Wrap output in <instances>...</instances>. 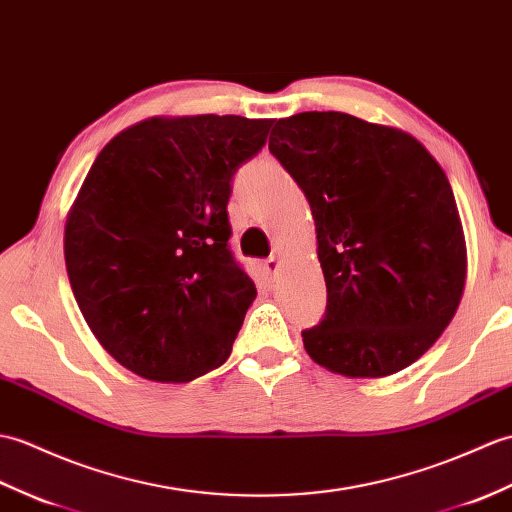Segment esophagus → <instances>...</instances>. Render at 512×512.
Listing matches in <instances>:
<instances>
[{
  "label": "esophagus",
  "instance_id": "34e87169",
  "mask_svg": "<svg viewBox=\"0 0 512 512\" xmlns=\"http://www.w3.org/2000/svg\"><path fill=\"white\" fill-rule=\"evenodd\" d=\"M264 266H266V270L270 272V275H272V277H277V275H279V268H281V264H279V259H277L275 255H272V257H268V259H266V264H264Z\"/></svg>",
  "mask_w": 512,
  "mask_h": 512
}]
</instances>
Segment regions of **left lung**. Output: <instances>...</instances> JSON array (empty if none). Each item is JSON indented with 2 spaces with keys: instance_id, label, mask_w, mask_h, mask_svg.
Instances as JSON below:
<instances>
[{
  "instance_id": "1",
  "label": "left lung",
  "mask_w": 512,
  "mask_h": 512,
  "mask_svg": "<svg viewBox=\"0 0 512 512\" xmlns=\"http://www.w3.org/2000/svg\"><path fill=\"white\" fill-rule=\"evenodd\" d=\"M270 152L310 202L327 310L303 331L344 377H386L432 347L467 275L456 198L412 135L338 111L275 122Z\"/></svg>"
}]
</instances>
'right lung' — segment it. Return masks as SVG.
<instances>
[{"mask_svg":"<svg viewBox=\"0 0 512 512\" xmlns=\"http://www.w3.org/2000/svg\"><path fill=\"white\" fill-rule=\"evenodd\" d=\"M272 120L152 117L93 161L65 224V264L93 336L128 371L178 384L227 362L253 279L231 248V181Z\"/></svg>","mask_w":512,"mask_h":512,"instance_id":"right-lung-1","label":"right lung"}]
</instances>
